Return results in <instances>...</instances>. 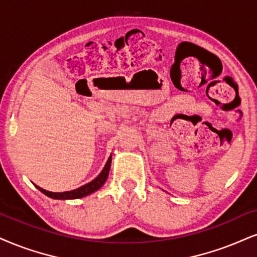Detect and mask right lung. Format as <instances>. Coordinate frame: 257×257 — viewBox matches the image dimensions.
Returning a JSON list of instances; mask_svg holds the SVG:
<instances>
[{
    "instance_id": "1",
    "label": "right lung",
    "mask_w": 257,
    "mask_h": 257,
    "mask_svg": "<svg viewBox=\"0 0 257 257\" xmlns=\"http://www.w3.org/2000/svg\"><path fill=\"white\" fill-rule=\"evenodd\" d=\"M110 163H112V156H109L108 161H107L106 166L102 169V172L100 173V175L94 179L93 181L87 183V185L80 187V188H76L74 191H69V192H63V193H55V192H49L45 191V189L40 188V187L37 186V188L39 189L41 193L50 196L52 199H59V200H66V199H78V198H83V196H87L94 193L97 189H100L101 187L103 186V183L106 182L107 177H108L109 174V169H110Z\"/></svg>"
}]
</instances>
